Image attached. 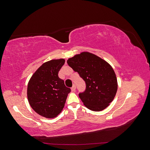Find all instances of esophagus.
<instances>
[{
    "label": "esophagus",
    "instance_id": "obj_1",
    "mask_svg": "<svg viewBox=\"0 0 150 150\" xmlns=\"http://www.w3.org/2000/svg\"><path fill=\"white\" fill-rule=\"evenodd\" d=\"M71 90H72V91H73V92L75 91H76V86H75V85H73V86H72V87L71 88Z\"/></svg>",
    "mask_w": 150,
    "mask_h": 150
}]
</instances>
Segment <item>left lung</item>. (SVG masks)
I'll return each mask as SVG.
<instances>
[{
    "instance_id": "8db88e82",
    "label": "left lung",
    "mask_w": 150,
    "mask_h": 150,
    "mask_svg": "<svg viewBox=\"0 0 150 150\" xmlns=\"http://www.w3.org/2000/svg\"><path fill=\"white\" fill-rule=\"evenodd\" d=\"M67 62L85 81V91L79 94L84 106L91 111H101L110 105L117 89L116 76L111 66L89 52L76 54Z\"/></svg>"
}]
</instances>
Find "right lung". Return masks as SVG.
<instances>
[{
	"label": "right lung",
	"mask_w": 150,
	"mask_h": 150,
	"mask_svg": "<svg viewBox=\"0 0 150 150\" xmlns=\"http://www.w3.org/2000/svg\"><path fill=\"white\" fill-rule=\"evenodd\" d=\"M64 63V59L44 62L28 83L27 94L30 106L38 114L46 118H53L59 114L71 91L58 76Z\"/></svg>",
	"instance_id": "obj_1"
}]
</instances>
